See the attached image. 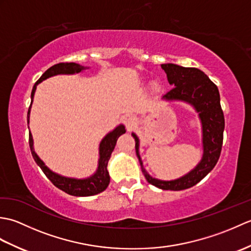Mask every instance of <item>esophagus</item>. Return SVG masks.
Segmentation results:
<instances>
[{
    "label": "esophagus",
    "mask_w": 251,
    "mask_h": 251,
    "mask_svg": "<svg viewBox=\"0 0 251 251\" xmlns=\"http://www.w3.org/2000/svg\"><path fill=\"white\" fill-rule=\"evenodd\" d=\"M123 121H124L125 125L128 127V128L134 127L137 123V119L132 114H126L124 117H123Z\"/></svg>",
    "instance_id": "esophagus-1"
}]
</instances>
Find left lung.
I'll return each mask as SVG.
<instances>
[{"label": "left lung", "mask_w": 251, "mask_h": 251, "mask_svg": "<svg viewBox=\"0 0 251 251\" xmlns=\"http://www.w3.org/2000/svg\"><path fill=\"white\" fill-rule=\"evenodd\" d=\"M162 68L166 73L169 84L174 86L168 93L163 95L162 99L188 103L193 106L199 114L202 146L201 161L188 174L178 179L161 180L153 178L143 167L139 153V138L135 132H131V136L135 138L136 154L148 182L162 190L180 191L199 183L216 166L222 148L225 116L220 105L219 90L204 72L196 68H184L175 63H164Z\"/></svg>", "instance_id": "obj_1"}]
</instances>
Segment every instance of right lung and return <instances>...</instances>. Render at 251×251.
I'll return each instance as SVG.
<instances>
[{
    "instance_id": "right-lung-1",
    "label": "right lung",
    "mask_w": 251,
    "mask_h": 251,
    "mask_svg": "<svg viewBox=\"0 0 251 251\" xmlns=\"http://www.w3.org/2000/svg\"><path fill=\"white\" fill-rule=\"evenodd\" d=\"M89 67H84L78 65L75 62H62V63H57V65L50 67L49 70H46L43 75H42L39 81H37L33 88H32L31 93V104L28 111V124L30 120V112H31V105L33 102L34 94L36 90V86L41 82L45 81L46 78L59 75V74H76L82 72L84 70H87ZM29 127V126H28ZM126 129L125 126L123 124H120L116 126L115 128L108 132L103 139L100 141L99 145V159H98V167L97 170L87 178L83 179H77V178H71V177H65V176H61L55 172H52L49 167L46 166L45 163L42 161L40 156L37 155L36 152L34 151L33 147V137H32L31 132H29V146L31 149L32 156H33L35 163L39 165L40 168L43 170L45 176L49 178L52 184L57 186L58 189L62 190L66 193L73 195V196H92L99 194L101 192H103L110 183V175L108 172V163L111 157V154L113 152L116 141L119 139V137L123 134H125Z\"/></svg>"
}]
</instances>
